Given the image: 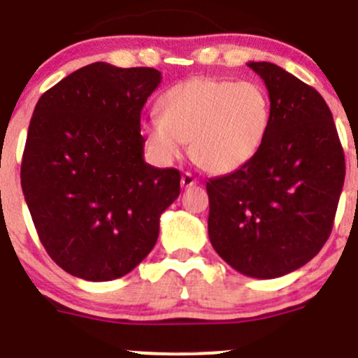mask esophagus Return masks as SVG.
I'll use <instances>...</instances> for the list:
<instances>
[{
	"instance_id": "1",
	"label": "esophagus",
	"mask_w": 358,
	"mask_h": 358,
	"mask_svg": "<svg viewBox=\"0 0 358 358\" xmlns=\"http://www.w3.org/2000/svg\"><path fill=\"white\" fill-rule=\"evenodd\" d=\"M180 182H182V187L183 189H189V187H194L195 183H197V178H195L194 175H192V173H183L182 175V180H180Z\"/></svg>"
}]
</instances>
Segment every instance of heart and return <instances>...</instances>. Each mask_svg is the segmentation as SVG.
I'll return each instance as SVG.
<instances>
[{
    "label": "heart",
    "mask_w": 358,
    "mask_h": 358,
    "mask_svg": "<svg viewBox=\"0 0 358 358\" xmlns=\"http://www.w3.org/2000/svg\"><path fill=\"white\" fill-rule=\"evenodd\" d=\"M161 116L144 122L149 145L163 161H175L190 142L192 159L210 173L247 164L268 137L271 99L252 80L190 78L161 97Z\"/></svg>",
    "instance_id": "obj_1"
}]
</instances>
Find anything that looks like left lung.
Instances as JSON below:
<instances>
[{"mask_svg": "<svg viewBox=\"0 0 358 358\" xmlns=\"http://www.w3.org/2000/svg\"><path fill=\"white\" fill-rule=\"evenodd\" d=\"M247 65L268 87L269 131L247 164L208 182V229L233 269L271 280L302 268L329 238L345 154L317 90L274 63Z\"/></svg>", "mask_w": 358, "mask_h": 358, "instance_id": "left-lung-1", "label": "left lung"}]
</instances>
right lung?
<instances>
[{
	"instance_id": "1",
	"label": "right lung",
	"mask_w": 358,
	"mask_h": 358,
	"mask_svg": "<svg viewBox=\"0 0 358 358\" xmlns=\"http://www.w3.org/2000/svg\"><path fill=\"white\" fill-rule=\"evenodd\" d=\"M161 71L97 62L41 96L20 182L50 257L71 276L111 281L141 264L159 217L180 195V171L144 161L141 113Z\"/></svg>"
}]
</instances>
